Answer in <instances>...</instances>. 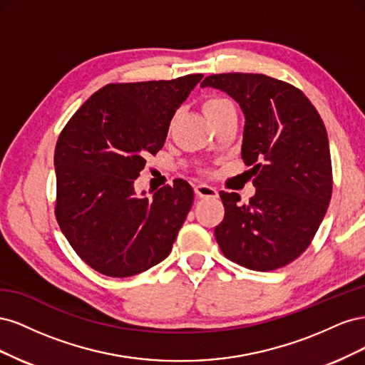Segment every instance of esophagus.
Returning a JSON list of instances; mask_svg holds the SVG:
<instances>
[{
  "mask_svg": "<svg viewBox=\"0 0 365 365\" xmlns=\"http://www.w3.org/2000/svg\"><path fill=\"white\" fill-rule=\"evenodd\" d=\"M195 193L200 197H216L217 196V190L215 189V187L207 185V184H196Z\"/></svg>",
  "mask_w": 365,
  "mask_h": 365,
  "instance_id": "1",
  "label": "esophagus"
}]
</instances>
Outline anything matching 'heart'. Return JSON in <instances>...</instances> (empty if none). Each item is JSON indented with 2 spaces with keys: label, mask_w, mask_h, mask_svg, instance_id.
<instances>
[{
  "label": "heart",
  "mask_w": 365,
  "mask_h": 365,
  "mask_svg": "<svg viewBox=\"0 0 365 365\" xmlns=\"http://www.w3.org/2000/svg\"><path fill=\"white\" fill-rule=\"evenodd\" d=\"M231 108H235V106L230 101H227V98L219 97V96H212V97H208L204 101L202 113L213 123V121L217 117H220L224 113H227L228 109H231Z\"/></svg>",
  "instance_id": "heart-1"
}]
</instances>
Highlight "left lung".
<instances>
[{
	"label": "left lung",
	"instance_id": "1",
	"mask_svg": "<svg viewBox=\"0 0 365 365\" xmlns=\"http://www.w3.org/2000/svg\"><path fill=\"white\" fill-rule=\"evenodd\" d=\"M201 86L239 103L245 115L242 160L256 175L250 202L219 193L225 207L215 228L219 248L252 271L282 268L311 244L332 196L323 120L300 90L264 74H213Z\"/></svg>",
	"mask_w": 365,
	"mask_h": 365
}]
</instances>
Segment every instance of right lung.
Wrapping results in <instances>:
<instances>
[{"label": "right lung", "mask_w": 365, "mask_h": 365, "mask_svg": "<svg viewBox=\"0 0 365 365\" xmlns=\"http://www.w3.org/2000/svg\"><path fill=\"white\" fill-rule=\"evenodd\" d=\"M202 77L106 85L61 132L54 149L56 219L73 250L97 272L130 277L170 254L193 189L175 180L148 197L134 182Z\"/></svg>", "instance_id": "1"}]
</instances>
